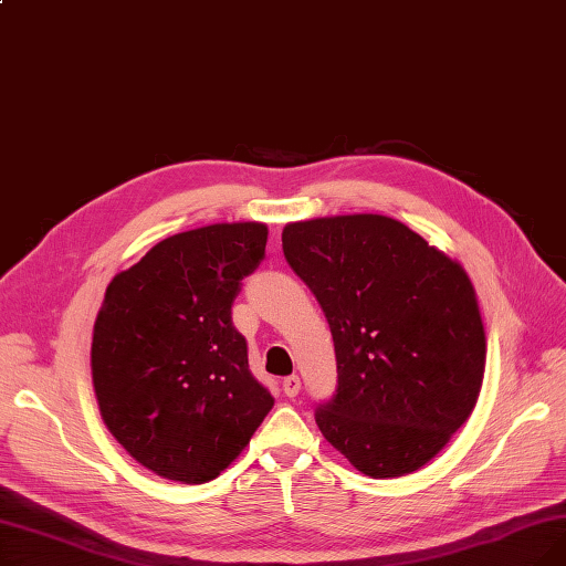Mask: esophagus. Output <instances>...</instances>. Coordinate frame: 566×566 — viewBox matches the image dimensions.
Masks as SVG:
<instances>
[{
    "label": "esophagus",
    "instance_id": "esophagus-1",
    "mask_svg": "<svg viewBox=\"0 0 566 566\" xmlns=\"http://www.w3.org/2000/svg\"><path fill=\"white\" fill-rule=\"evenodd\" d=\"M282 390H284V395L289 397V399H293V397H298V392H301V378L298 376H286L284 378V382H282Z\"/></svg>",
    "mask_w": 566,
    "mask_h": 566
}]
</instances>
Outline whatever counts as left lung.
I'll use <instances>...</instances> for the list:
<instances>
[{"label":"left lung","instance_id":"1","mask_svg":"<svg viewBox=\"0 0 566 566\" xmlns=\"http://www.w3.org/2000/svg\"><path fill=\"white\" fill-rule=\"evenodd\" d=\"M282 250L335 342L337 395L316 410L321 433L371 480L420 470L482 390L486 333L465 268L378 213L289 222Z\"/></svg>","mask_w":566,"mask_h":566}]
</instances>
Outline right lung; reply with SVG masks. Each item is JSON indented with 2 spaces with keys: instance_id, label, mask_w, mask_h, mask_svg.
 Listing matches in <instances>:
<instances>
[{
  "instance_id": "add662e5",
  "label": "right lung",
  "mask_w": 566,
  "mask_h": 566,
  "mask_svg": "<svg viewBox=\"0 0 566 566\" xmlns=\"http://www.w3.org/2000/svg\"><path fill=\"white\" fill-rule=\"evenodd\" d=\"M265 241L268 227L254 220L181 231L107 284L92 335L98 410L118 444L163 480H216L275 403L231 323Z\"/></svg>"
}]
</instances>
